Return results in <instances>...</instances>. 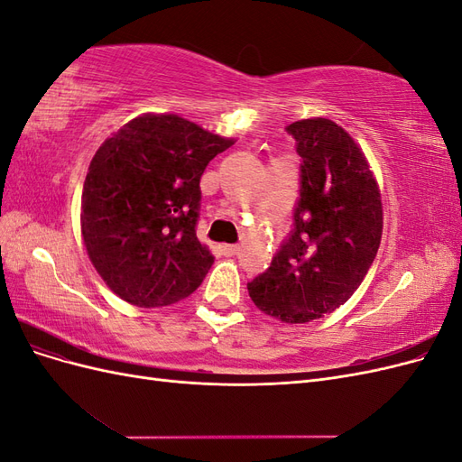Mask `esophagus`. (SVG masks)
Here are the masks:
<instances>
[{"label": "esophagus", "mask_w": 462, "mask_h": 462, "mask_svg": "<svg viewBox=\"0 0 462 462\" xmlns=\"http://www.w3.org/2000/svg\"><path fill=\"white\" fill-rule=\"evenodd\" d=\"M236 250H239V246H236V245H221V253L226 256L236 254Z\"/></svg>", "instance_id": "obj_1"}]
</instances>
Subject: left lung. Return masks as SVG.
I'll use <instances>...</instances> for the list:
<instances>
[{"label":"left lung","mask_w":462,"mask_h":462,"mask_svg":"<svg viewBox=\"0 0 462 462\" xmlns=\"http://www.w3.org/2000/svg\"><path fill=\"white\" fill-rule=\"evenodd\" d=\"M287 133L300 156V197L289 236L248 295L263 314L306 324L353 297L380 248L383 209L366 156L337 123L302 119Z\"/></svg>","instance_id":"obj_1"}]
</instances>
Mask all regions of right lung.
I'll list each match as a JSON object with an SVG mask.
<instances>
[{
	"instance_id": "1",
	"label": "right lung",
	"mask_w": 462,
	"mask_h": 462,
	"mask_svg": "<svg viewBox=\"0 0 462 462\" xmlns=\"http://www.w3.org/2000/svg\"><path fill=\"white\" fill-rule=\"evenodd\" d=\"M233 143L173 114H144L97 148L82 189L80 231L117 297L160 309L200 287L214 263L197 236L200 177Z\"/></svg>"
}]
</instances>
